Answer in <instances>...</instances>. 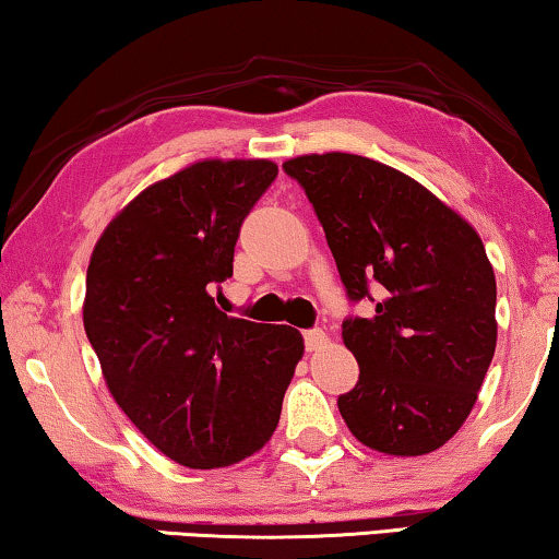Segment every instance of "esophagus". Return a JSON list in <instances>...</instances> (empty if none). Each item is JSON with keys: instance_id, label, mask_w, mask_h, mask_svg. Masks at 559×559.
<instances>
[{"instance_id": "1", "label": "esophagus", "mask_w": 559, "mask_h": 559, "mask_svg": "<svg viewBox=\"0 0 559 559\" xmlns=\"http://www.w3.org/2000/svg\"><path fill=\"white\" fill-rule=\"evenodd\" d=\"M330 343V337L325 330H307L305 333V345L307 350H320V347H325Z\"/></svg>"}]
</instances>
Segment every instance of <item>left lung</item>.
I'll return each instance as SVG.
<instances>
[{
	"label": "left lung",
	"mask_w": 559,
	"mask_h": 559,
	"mask_svg": "<svg viewBox=\"0 0 559 559\" xmlns=\"http://www.w3.org/2000/svg\"><path fill=\"white\" fill-rule=\"evenodd\" d=\"M282 168L302 183L350 299L380 293L370 318L343 322L360 366L337 408L388 456L441 449L472 414L497 347V280L464 216L399 168L355 153H305Z\"/></svg>",
	"instance_id": "8db88e82"
}]
</instances>
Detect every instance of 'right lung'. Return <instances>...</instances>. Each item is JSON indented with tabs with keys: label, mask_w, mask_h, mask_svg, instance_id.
Instances as JSON below:
<instances>
[{
	"label": "right lung",
	"mask_w": 559,
	"mask_h": 559,
	"mask_svg": "<svg viewBox=\"0 0 559 559\" xmlns=\"http://www.w3.org/2000/svg\"><path fill=\"white\" fill-rule=\"evenodd\" d=\"M277 176L270 158H204L145 186L95 241L83 325L105 385L160 454L222 468L257 454L280 424L305 340L229 318L245 216Z\"/></svg>",
	"instance_id": "right-lung-1"
}]
</instances>
